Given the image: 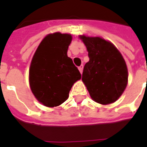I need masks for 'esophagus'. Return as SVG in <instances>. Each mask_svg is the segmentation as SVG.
<instances>
[{
	"mask_svg": "<svg viewBox=\"0 0 147 147\" xmlns=\"http://www.w3.org/2000/svg\"><path fill=\"white\" fill-rule=\"evenodd\" d=\"M78 68H79V71H80V73H81V74H82V71H83V65H80V67H78Z\"/></svg>",
	"mask_w": 147,
	"mask_h": 147,
	"instance_id": "1",
	"label": "esophagus"
}]
</instances>
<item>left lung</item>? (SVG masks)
Returning <instances> with one entry per match:
<instances>
[{
    "label": "left lung",
    "instance_id": "left-lung-1",
    "mask_svg": "<svg viewBox=\"0 0 147 147\" xmlns=\"http://www.w3.org/2000/svg\"><path fill=\"white\" fill-rule=\"evenodd\" d=\"M88 51L89 61L85 65L82 82L93 101L109 105L119 99L128 82L124 59L115 45L98 37L80 35Z\"/></svg>",
    "mask_w": 147,
    "mask_h": 147
}]
</instances>
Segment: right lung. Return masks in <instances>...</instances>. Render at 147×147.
<instances>
[{
    "label": "right lung",
    "instance_id": "1",
    "mask_svg": "<svg viewBox=\"0 0 147 147\" xmlns=\"http://www.w3.org/2000/svg\"><path fill=\"white\" fill-rule=\"evenodd\" d=\"M69 34H48L35 51L29 68L30 88L35 98L49 107L59 106L69 96L81 74L68 57Z\"/></svg>",
    "mask_w": 147,
    "mask_h": 147
}]
</instances>
